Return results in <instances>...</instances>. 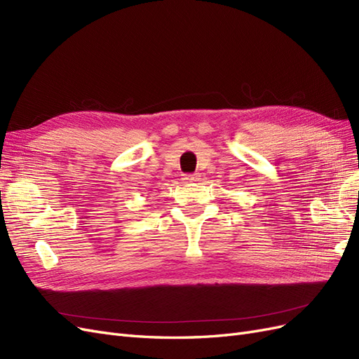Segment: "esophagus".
Segmentation results:
<instances>
[{
  "instance_id": "34e87169",
  "label": "esophagus",
  "mask_w": 359,
  "mask_h": 359,
  "mask_svg": "<svg viewBox=\"0 0 359 359\" xmlns=\"http://www.w3.org/2000/svg\"><path fill=\"white\" fill-rule=\"evenodd\" d=\"M196 178H198L196 173H184L181 180L184 182H193V181H196Z\"/></svg>"
}]
</instances>
